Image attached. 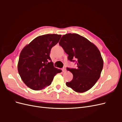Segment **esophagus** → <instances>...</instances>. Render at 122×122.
Here are the masks:
<instances>
[{"label": "esophagus", "instance_id": "esophagus-1", "mask_svg": "<svg viewBox=\"0 0 122 122\" xmlns=\"http://www.w3.org/2000/svg\"><path fill=\"white\" fill-rule=\"evenodd\" d=\"M62 71L63 72H65L66 71V69L65 68H63L62 69Z\"/></svg>", "mask_w": 122, "mask_h": 122}]
</instances>
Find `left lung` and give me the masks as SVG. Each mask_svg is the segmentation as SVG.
I'll use <instances>...</instances> for the list:
<instances>
[{
	"instance_id": "left-lung-1",
	"label": "left lung",
	"mask_w": 122,
	"mask_h": 122,
	"mask_svg": "<svg viewBox=\"0 0 122 122\" xmlns=\"http://www.w3.org/2000/svg\"><path fill=\"white\" fill-rule=\"evenodd\" d=\"M59 45L71 61L76 60L77 68H67L73 75L66 86L77 93H83L93 87L100 77L103 61L100 52L93 43L76 34L62 36Z\"/></svg>"
}]
</instances>
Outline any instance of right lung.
<instances>
[{"label":"right lung","mask_w":122,"mask_h":122,"mask_svg":"<svg viewBox=\"0 0 122 122\" xmlns=\"http://www.w3.org/2000/svg\"><path fill=\"white\" fill-rule=\"evenodd\" d=\"M61 35L47 34L33 40L22 50L18 71L22 80L31 89L39 91L50 86L54 76L61 70L54 67L50 57L52 47Z\"/></svg>","instance_id":"obj_1"}]
</instances>
